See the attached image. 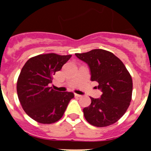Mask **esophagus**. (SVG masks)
I'll list each match as a JSON object with an SVG mask.
<instances>
[{"instance_id": "34e87169", "label": "esophagus", "mask_w": 151, "mask_h": 151, "mask_svg": "<svg viewBox=\"0 0 151 151\" xmlns=\"http://www.w3.org/2000/svg\"><path fill=\"white\" fill-rule=\"evenodd\" d=\"M74 96H75V97H77V98H80V97H82L81 95H79V94H77V93L74 94Z\"/></svg>"}]
</instances>
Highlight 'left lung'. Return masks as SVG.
Listing matches in <instances>:
<instances>
[{
    "mask_svg": "<svg viewBox=\"0 0 151 151\" xmlns=\"http://www.w3.org/2000/svg\"><path fill=\"white\" fill-rule=\"evenodd\" d=\"M75 55L88 65L91 81L99 83L101 97H91V104L83 109L90 124L97 127L110 126L118 121L130 105L132 79L123 63L113 53L101 49Z\"/></svg>",
    "mask_w": 151,
    "mask_h": 151,
    "instance_id": "obj_1",
    "label": "left lung"
}]
</instances>
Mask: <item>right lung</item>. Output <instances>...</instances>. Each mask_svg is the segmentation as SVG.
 Instances as JSON below:
<instances>
[{
  "label": "right lung",
  "instance_id": "obj_1",
  "mask_svg": "<svg viewBox=\"0 0 151 151\" xmlns=\"http://www.w3.org/2000/svg\"><path fill=\"white\" fill-rule=\"evenodd\" d=\"M71 57L55 53L39 55L22 67L17 83V96L25 113L34 121L44 124L57 122L74 98L73 93L59 92L48 85L52 82V75Z\"/></svg>",
  "mask_w": 151,
  "mask_h": 151
}]
</instances>
